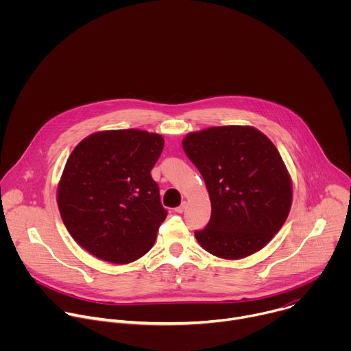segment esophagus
<instances>
[{
	"mask_svg": "<svg viewBox=\"0 0 351 351\" xmlns=\"http://www.w3.org/2000/svg\"><path fill=\"white\" fill-rule=\"evenodd\" d=\"M184 210H186V203H184V202H183L179 207H176V208H175V211H176V213H179V214L184 213Z\"/></svg>",
	"mask_w": 351,
	"mask_h": 351,
	"instance_id": "esophagus-1",
	"label": "esophagus"
}]
</instances>
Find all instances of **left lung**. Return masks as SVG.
Segmentation results:
<instances>
[{"label": "left lung", "mask_w": 351, "mask_h": 351, "mask_svg": "<svg viewBox=\"0 0 351 351\" xmlns=\"http://www.w3.org/2000/svg\"><path fill=\"white\" fill-rule=\"evenodd\" d=\"M182 144L211 198L210 222L194 232L199 245L225 260L265 247L283 226L293 197L274 143L252 126H217L189 133Z\"/></svg>", "instance_id": "8db88e82"}]
</instances>
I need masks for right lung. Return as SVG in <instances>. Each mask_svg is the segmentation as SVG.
<instances>
[{
    "label": "right lung",
    "instance_id": "obj_1",
    "mask_svg": "<svg viewBox=\"0 0 351 351\" xmlns=\"http://www.w3.org/2000/svg\"><path fill=\"white\" fill-rule=\"evenodd\" d=\"M162 148V136L138 129L97 132L75 147L57 203L68 232L86 252L128 264L153 247L168 215L149 173Z\"/></svg>",
    "mask_w": 351,
    "mask_h": 351
}]
</instances>
